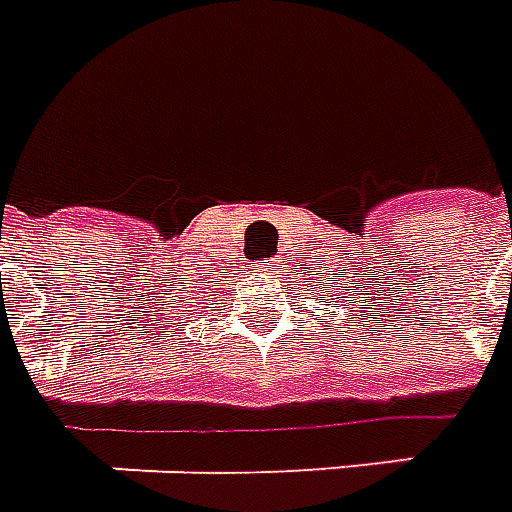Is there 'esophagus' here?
I'll use <instances>...</instances> for the list:
<instances>
[{"mask_svg": "<svg viewBox=\"0 0 512 512\" xmlns=\"http://www.w3.org/2000/svg\"><path fill=\"white\" fill-rule=\"evenodd\" d=\"M278 267H281V259H264L262 264H256V270H262V273H275V270H278Z\"/></svg>", "mask_w": 512, "mask_h": 512, "instance_id": "esophagus-1", "label": "esophagus"}]
</instances>
